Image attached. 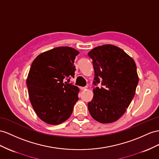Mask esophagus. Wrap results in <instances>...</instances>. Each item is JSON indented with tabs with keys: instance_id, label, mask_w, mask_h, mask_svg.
I'll return each mask as SVG.
<instances>
[{
	"instance_id": "34e87169",
	"label": "esophagus",
	"mask_w": 159,
	"mask_h": 159,
	"mask_svg": "<svg viewBox=\"0 0 159 159\" xmlns=\"http://www.w3.org/2000/svg\"><path fill=\"white\" fill-rule=\"evenodd\" d=\"M80 89H81V90H85V89H87V86H86V87H81Z\"/></svg>"
}]
</instances>
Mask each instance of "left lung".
Listing matches in <instances>:
<instances>
[{"mask_svg": "<svg viewBox=\"0 0 159 159\" xmlns=\"http://www.w3.org/2000/svg\"><path fill=\"white\" fill-rule=\"evenodd\" d=\"M95 70L93 98L88 109L94 120L112 123L123 116L138 83L134 60L121 48L111 44L95 48L88 53Z\"/></svg>", "mask_w": 159, "mask_h": 159, "instance_id": "obj_1", "label": "left lung"}]
</instances>
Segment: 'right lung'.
Wrapping results in <instances>:
<instances>
[{"mask_svg":"<svg viewBox=\"0 0 159 159\" xmlns=\"http://www.w3.org/2000/svg\"><path fill=\"white\" fill-rule=\"evenodd\" d=\"M79 54L70 47H58L39 54L32 62L27 79L30 99L36 114L47 124L67 120L79 100V87L64 82L75 77L74 61Z\"/></svg>","mask_w":159,"mask_h":159,"instance_id":"1","label":"right lung"}]
</instances>
